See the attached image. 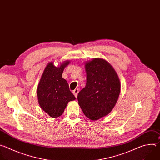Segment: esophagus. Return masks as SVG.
I'll return each mask as SVG.
<instances>
[{
    "instance_id": "34e87169",
    "label": "esophagus",
    "mask_w": 160,
    "mask_h": 160,
    "mask_svg": "<svg viewBox=\"0 0 160 160\" xmlns=\"http://www.w3.org/2000/svg\"><path fill=\"white\" fill-rule=\"evenodd\" d=\"M78 92H79V90H78V88H75V89L73 91V94L75 95V98H77V96H78Z\"/></svg>"
}]
</instances>
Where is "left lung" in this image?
<instances>
[{"label": "left lung", "mask_w": 160, "mask_h": 160, "mask_svg": "<svg viewBox=\"0 0 160 160\" xmlns=\"http://www.w3.org/2000/svg\"><path fill=\"white\" fill-rule=\"evenodd\" d=\"M87 83L78 94V104L84 115L97 120L109 114L120 92L119 78L112 66L102 59L85 63Z\"/></svg>", "instance_id": "1"}]
</instances>
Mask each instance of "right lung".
I'll list each match as a JSON object with an SVG mask.
<instances>
[{
  "label": "right lung",
  "mask_w": 160,
  "mask_h": 160,
  "mask_svg": "<svg viewBox=\"0 0 160 160\" xmlns=\"http://www.w3.org/2000/svg\"><path fill=\"white\" fill-rule=\"evenodd\" d=\"M70 61L59 67L49 62L45 67L37 87V96L40 108L52 118L63 113L68 102L76 98L70 90L68 82L62 77L64 68Z\"/></svg>",
  "instance_id": "right-lung-1"
}]
</instances>
